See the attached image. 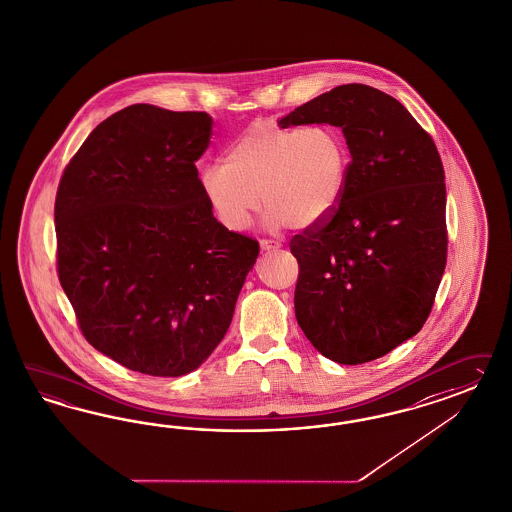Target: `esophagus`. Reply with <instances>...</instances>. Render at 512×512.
<instances>
[{"label": "esophagus", "instance_id": "obj_1", "mask_svg": "<svg viewBox=\"0 0 512 512\" xmlns=\"http://www.w3.org/2000/svg\"><path fill=\"white\" fill-rule=\"evenodd\" d=\"M278 248H281V244H279L278 240H268V238L261 240V249H264V251H272V249Z\"/></svg>", "mask_w": 512, "mask_h": 512}]
</instances>
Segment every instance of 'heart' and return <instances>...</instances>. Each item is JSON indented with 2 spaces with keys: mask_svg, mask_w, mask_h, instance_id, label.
Wrapping results in <instances>:
<instances>
[{
  "mask_svg": "<svg viewBox=\"0 0 512 512\" xmlns=\"http://www.w3.org/2000/svg\"><path fill=\"white\" fill-rule=\"evenodd\" d=\"M349 148L336 125L257 122L201 171L202 195L229 231H244L261 206L270 227H310L340 204Z\"/></svg>",
  "mask_w": 512,
  "mask_h": 512,
  "instance_id": "obj_1",
  "label": "heart"
}]
</instances>
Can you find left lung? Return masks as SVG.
<instances>
[{
	"label": "left lung",
	"instance_id": "1",
	"mask_svg": "<svg viewBox=\"0 0 512 512\" xmlns=\"http://www.w3.org/2000/svg\"><path fill=\"white\" fill-rule=\"evenodd\" d=\"M341 127L351 161L336 210L289 242L296 321L326 358L357 366L426 323L447 266V189L435 142L398 99L343 84L279 120Z\"/></svg>",
	"mask_w": 512,
	"mask_h": 512
}]
</instances>
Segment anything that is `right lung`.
<instances>
[{
  "label": "right lung",
  "instance_id": "add662e5",
  "mask_svg": "<svg viewBox=\"0 0 512 512\" xmlns=\"http://www.w3.org/2000/svg\"><path fill=\"white\" fill-rule=\"evenodd\" d=\"M206 112L131 105L97 125L56 193V268L78 328L133 372L180 377L223 340L259 242L217 221L195 161Z\"/></svg>",
  "mask_w": 512,
  "mask_h": 512
}]
</instances>
